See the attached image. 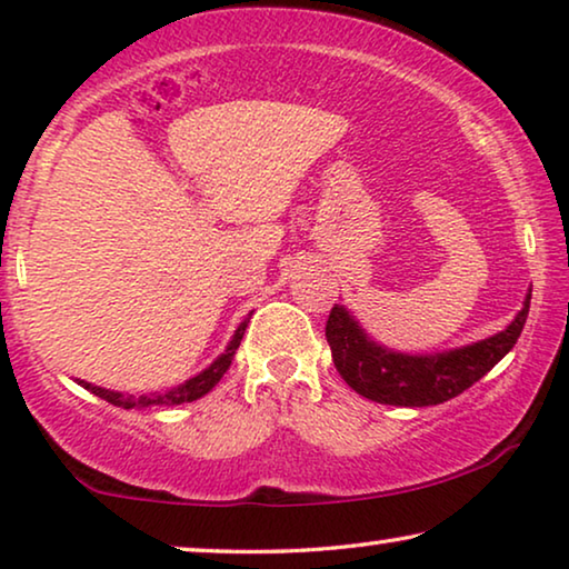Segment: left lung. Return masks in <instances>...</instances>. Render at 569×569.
Here are the masks:
<instances>
[{
	"mask_svg": "<svg viewBox=\"0 0 569 569\" xmlns=\"http://www.w3.org/2000/svg\"><path fill=\"white\" fill-rule=\"evenodd\" d=\"M531 290L509 326L491 338L437 353H401L366 333L346 305L330 310L326 338L333 363L356 395L391 407H432L473 387L517 343Z\"/></svg>",
	"mask_w": 569,
	"mask_h": 569,
	"instance_id": "left-lung-1",
	"label": "left lung"
}]
</instances>
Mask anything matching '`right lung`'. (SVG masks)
<instances>
[{
    "instance_id": "1",
    "label": "right lung",
    "mask_w": 569,
    "mask_h": 569,
    "mask_svg": "<svg viewBox=\"0 0 569 569\" xmlns=\"http://www.w3.org/2000/svg\"><path fill=\"white\" fill-rule=\"evenodd\" d=\"M249 318H251V312L239 322V328L233 330V336L229 340V346H226V351L218 356L211 366H206V369L200 371V373H196L193 379L182 381V383H178V387H170V389H164V391H150V395H124V391H111V389L96 387V383H89V381H83V379H76V383H81V387L89 389L91 395L107 399L109 405L121 407V409L174 407V405H186V401H196L200 397H206L208 391H211L216 383L223 379V373L229 371L236 348H239L241 338H243V330H247V326H249Z\"/></svg>"
}]
</instances>
